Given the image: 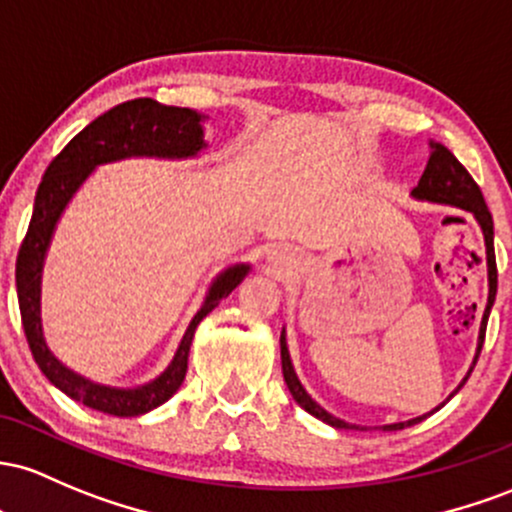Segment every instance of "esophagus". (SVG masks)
I'll return each instance as SVG.
<instances>
[{
  "instance_id": "esophagus-1",
  "label": "esophagus",
  "mask_w": 512,
  "mask_h": 512,
  "mask_svg": "<svg viewBox=\"0 0 512 512\" xmlns=\"http://www.w3.org/2000/svg\"><path fill=\"white\" fill-rule=\"evenodd\" d=\"M268 263L278 268V271H287V268H292V263H295V254H292L290 249H285V246H273V249L268 251Z\"/></svg>"
}]
</instances>
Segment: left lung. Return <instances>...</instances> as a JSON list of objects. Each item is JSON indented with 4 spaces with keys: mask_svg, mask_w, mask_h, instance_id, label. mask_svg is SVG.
I'll return each instance as SVG.
<instances>
[{
    "mask_svg": "<svg viewBox=\"0 0 512 512\" xmlns=\"http://www.w3.org/2000/svg\"><path fill=\"white\" fill-rule=\"evenodd\" d=\"M411 198L418 200V203H435V205H445V208L464 210V212H469V215L474 217L476 225H479V229H481V234H484L486 275H488V300H486L484 317H481V324H479V338H476L474 360H472V365H469V370H467V375H464V380L457 384L455 392L447 396V399L442 401L440 406H435L433 411L423 413V416L411 418V421L387 423V426H382V430H401V428L416 426V423H421L423 418H428L430 413L440 411L442 406H445L447 401H450L452 396H455L459 389L464 387V382H467L469 375H472L476 360H479L481 346H484L486 321H488V314H491L493 302H496V290H498L496 254H493V217H491V212H488L486 203H484V195H481L479 186H476L472 176H469L467 169H464V166L457 162L455 154H452L445 145H440V142L430 140V157H428L426 171H423V176H421V181H418V186L411 191ZM280 363H283V377H285L287 389H290L292 399H295L304 411L312 413L314 418H319V421H324L326 426H331V428H338V430H367V428L355 426V423H346V421H343V418H336V416H333V413L326 411L324 406H319L317 401H314L312 396H309L307 389L302 387L300 377H297L295 365H292V360H290V350H287V338H285V326H283V331H280Z\"/></svg>",
    "mask_w": 512,
    "mask_h": 512,
    "instance_id": "obj_1",
    "label": "left lung"
}]
</instances>
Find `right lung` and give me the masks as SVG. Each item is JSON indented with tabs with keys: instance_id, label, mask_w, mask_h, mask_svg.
Returning <instances> with one entry per match:
<instances>
[{
	"instance_id": "right-lung-1",
	"label": "right lung",
	"mask_w": 512,
	"mask_h": 512,
	"mask_svg": "<svg viewBox=\"0 0 512 512\" xmlns=\"http://www.w3.org/2000/svg\"><path fill=\"white\" fill-rule=\"evenodd\" d=\"M205 120L208 116L193 108L162 106L154 99L125 101L86 125L79 135H74L70 145L45 169L38 186L31 225L16 258V292H19L21 321H24L28 346L40 372L60 392L108 416H142L179 392L186 380L195 329L220 304L222 297H227L251 273V263H232L212 278L203 304L193 314L174 358L162 375L137 387H113V384L94 382L74 372L45 343L43 319H40L45 258H48L62 212L99 166L123 162V159H169V162L198 159L208 149Z\"/></svg>"
}]
</instances>
